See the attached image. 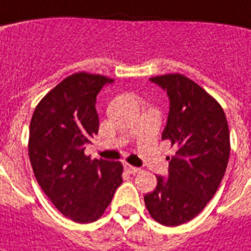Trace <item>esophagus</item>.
Wrapping results in <instances>:
<instances>
[{
    "label": "esophagus",
    "mask_w": 251,
    "mask_h": 251,
    "mask_svg": "<svg viewBox=\"0 0 251 251\" xmlns=\"http://www.w3.org/2000/svg\"><path fill=\"white\" fill-rule=\"evenodd\" d=\"M124 168H125V171L127 172V174H136V172L140 171V168L134 167V166L127 165V163H125V165H124Z\"/></svg>",
    "instance_id": "34e87169"
}]
</instances>
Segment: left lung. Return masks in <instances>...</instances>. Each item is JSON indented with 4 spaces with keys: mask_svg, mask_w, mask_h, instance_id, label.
I'll list each match as a JSON object with an SVG mask.
<instances>
[{
    "mask_svg": "<svg viewBox=\"0 0 251 251\" xmlns=\"http://www.w3.org/2000/svg\"><path fill=\"white\" fill-rule=\"evenodd\" d=\"M149 80L167 92L162 140H170L176 153L168 158V177L157 176L144 201L153 220L174 227L197 217L216 194L228 163V125L220 103L189 77L168 74Z\"/></svg>",
    "mask_w": 251,
    "mask_h": 251,
    "instance_id": "8db88e82",
    "label": "left lung"
}]
</instances>
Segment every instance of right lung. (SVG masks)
<instances>
[{"label":"right lung","instance_id":"obj_1","mask_svg":"<svg viewBox=\"0 0 251 251\" xmlns=\"http://www.w3.org/2000/svg\"><path fill=\"white\" fill-rule=\"evenodd\" d=\"M113 79L76 73L35 107L29 127V158L42 190L77 223L100 218L122 182L120 162L90 159L86 145L98 134L97 96Z\"/></svg>","mask_w":251,"mask_h":251}]
</instances>
